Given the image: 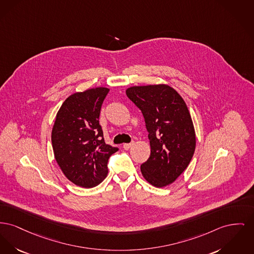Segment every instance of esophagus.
<instances>
[{
    "label": "esophagus",
    "mask_w": 254,
    "mask_h": 254,
    "mask_svg": "<svg viewBox=\"0 0 254 254\" xmlns=\"http://www.w3.org/2000/svg\"><path fill=\"white\" fill-rule=\"evenodd\" d=\"M132 145H133V143H128V144H124V146H123V148L125 149H129L131 147H132Z\"/></svg>",
    "instance_id": "34e87169"
}]
</instances>
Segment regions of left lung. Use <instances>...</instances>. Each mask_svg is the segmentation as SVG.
I'll return each instance as SVG.
<instances>
[{
  "label": "left lung",
  "mask_w": 254,
  "mask_h": 254,
  "mask_svg": "<svg viewBox=\"0 0 254 254\" xmlns=\"http://www.w3.org/2000/svg\"><path fill=\"white\" fill-rule=\"evenodd\" d=\"M127 96L142 111L149 132L150 155L141 165L149 183L164 187L188 167L195 149L194 125L179 93L167 84L132 86Z\"/></svg>",
  "instance_id": "left-lung-1"
}]
</instances>
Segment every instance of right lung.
<instances>
[{"label":"right lung","instance_id":"add662e5","mask_svg":"<svg viewBox=\"0 0 254 254\" xmlns=\"http://www.w3.org/2000/svg\"><path fill=\"white\" fill-rule=\"evenodd\" d=\"M109 89L97 87L69 96L57 114L52 130L55 158L74 184L92 188L106 178L109 157L118 148L105 144L99 123Z\"/></svg>","mask_w":254,"mask_h":254}]
</instances>
